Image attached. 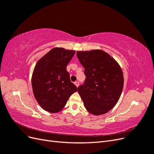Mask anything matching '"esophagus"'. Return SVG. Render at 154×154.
<instances>
[{"instance_id": "esophagus-1", "label": "esophagus", "mask_w": 154, "mask_h": 154, "mask_svg": "<svg viewBox=\"0 0 154 154\" xmlns=\"http://www.w3.org/2000/svg\"><path fill=\"white\" fill-rule=\"evenodd\" d=\"M74 84H75V85H76L77 87H78L79 85H80V83H79V82H74Z\"/></svg>"}]
</instances>
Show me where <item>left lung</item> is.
<instances>
[{"label": "left lung", "mask_w": 154, "mask_h": 154, "mask_svg": "<svg viewBox=\"0 0 154 154\" xmlns=\"http://www.w3.org/2000/svg\"><path fill=\"white\" fill-rule=\"evenodd\" d=\"M79 61L86 76L78 92L85 109L94 115L104 114L118 103L123 88L124 78L118 62L105 51H78Z\"/></svg>", "instance_id": "1"}]
</instances>
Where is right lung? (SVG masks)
<instances>
[{"mask_svg":"<svg viewBox=\"0 0 154 154\" xmlns=\"http://www.w3.org/2000/svg\"><path fill=\"white\" fill-rule=\"evenodd\" d=\"M74 53V51L55 48L36 63L32 75V91L37 102L45 110L58 112L77 91L66 69Z\"/></svg>","mask_w":154,"mask_h":154,"instance_id":"right-lung-1","label":"right lung"}]
</instances>
